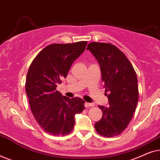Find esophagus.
Wrapping results in <instances>:
<instances>
[{
	"mask_svg": "<svg viewBox=\"0 0 160 160\" xmlns=\"http://www.w3.org/2000/svg\"><path fill=\"white\" fill-rule=\"evenodd\" d=\"M84 106L86 107V108H88V107H92V106H94V104L93 103H91V102H85L84 103Z\"/></svg>",
	"mask_w": 160,
	"mask_h": 160,
	"instance_id": "34e87169",
	"label": "esophagus"
}]
</instances>
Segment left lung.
Wrapping results in <instances>:
<instances>
[{
	"label": "left lung",
	"mask_w": 160,
	"mask_h": 160,
	"mask_svg": "<svg viewBox=\"0 0 160 160\" xmlns=\"http://www.w3.org/2000/svg\"><path fill=\"white\" fill-rule=\"evenodd\" d=\"M98 60L101 70L109 106H100L102 117L95 124L100 135L113 137L123 132L133 117L138 101V78L123 52L108 43L92 42L87 48Z\"/></svg>",
	"instance_id": "left-lung-1"
}]
</instances>
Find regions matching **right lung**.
Here are the masks:
<instances>
[{
  "mask_svg": "<svg viewBox=\"0 0 160 160\" xmlns=\"http://www.w3.org/2000/svg\"><path fill=\"white\" fill-rule=\"evenodd\" d=\"M87 44V41L50 44L39 52L28 70L25 90L30 108L39 125L50 135L69 134L74 128L75 115L84 109L82 98L70 99L56 88Z\"/></svg>",
  "mask_w": 160,
  "mask_h": 160,
  "instance_id": "right-lung-1",
  "label": "right lung"
}]
</instances>
